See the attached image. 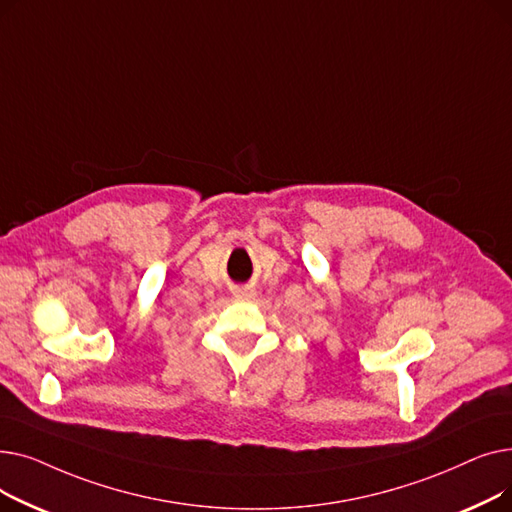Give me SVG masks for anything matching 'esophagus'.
<instances>
[{
    "instance_id": "esophagus-1",
    "label": "esophagus",
    "mask_w": 512,
    "mask_h": 512,
    "mask_svg": "<svg viewBox=\"0 0 512 512\" xmlns=\"http://www.w3.org/2000/svg\"><path fill=\"white\" fill-rule=\"evenodd\" d=\"M255 290L253 286H236L234 288V297L240 299V301H249V299H255Z\"/></svg>"
}]
</instances>
